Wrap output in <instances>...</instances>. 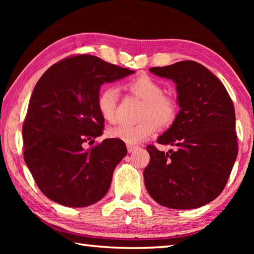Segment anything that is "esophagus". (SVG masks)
<instances>
[{
	"instance_id": "1",
	"label": "esophagus",
	"mask_w": 254,
	"mask_h": 254,
	"mask_svg": "<svg viewBox=\"0 0 254 254\" xmlns=\"http://www.w3.org/2000/svg\"><path fill=\"white\" fill-rule=\"evenodd\" d=\"M127 151L131 153V152L134 151V150H136L139 147H137V145H133V144H127Z\"/></svg>"
}]
</instances>
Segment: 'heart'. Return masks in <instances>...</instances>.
Masks as SVG:
<instances>
[{
    "label": "heart",
    "mask_w": 254,
    "mask_h": 254,
    "mask_svg": "<svg viewBox=\"0 0 254 254\" xmlns=\"http://www.w3.org/2000/svg\"><path fill=\"white\" fill-rule=\"evenodd\" d=\"M127 88L133 95L143 100L137 123H122L107 130L113 139L122 140L128 144L142 142L160 127H168L177 119L179 104L175 97L166 95L163 86L149 75H140L127 84ZM119 91L113 86L105 85L101 88L96 98V106L101 117L113 123L117 119Z\"/></svg>",
    "instance_id": "b5f03b06"
}]
</instances>
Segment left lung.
I'll return each mask as SVG.
<instances>
[{"label":"left lung","mask_w":254,"mask_h":254,"mask_svg":"<svg viewBox=\"0 0 254 254\" xmlns=\"http://www.w3.org/2000/svg\"><path fill=\"white\" fill-rule=\"evenodd\" d=\"M149 70L175 81L180 111L158 137L159 144L174 149L147 145L145 188L165 207H200L223 191L238 156L233 102L221 80L192 60Z\"/></svg>","instance_id":"1"}]
</instances>
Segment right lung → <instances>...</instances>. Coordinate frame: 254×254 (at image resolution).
Masks as SVG:
<instances>
[{
	"label": "right lung",
	"mask_w": 254,
	"mask_h": 254,
	"mask_svg": "<svg viewBox=\"0 0 254 254\" xmlns=\"http://www.w3.org/2000/svg\"><path fill=\"white\" fill-rule=\"evenodd\" d=\"M133 70L92 55L56 63L34 86L25 115L23 157L34 182L49 199L85 207L106 195L115 167L126 157V143L102 135L104 119L96 106L101 85Z\"/></svg>",
	"instance_id": "1"
}]
</instances>
